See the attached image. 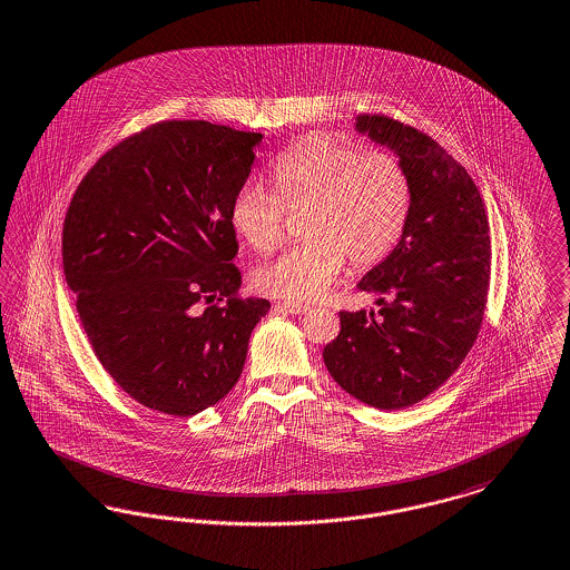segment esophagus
<instances>
[{"label":"esophagus","mask_w":570,"mask_h":570,"mask_svg":"<svg viewBox=\"0 0 570 570\" xmlns=\"http://www.w3.org/2000/svg\"><path fill=\"white\" fill-rule=\"evenodd\" d=\"M275 309H282V312H288V314L301 316V314H307L312 307H309V305H305V303H291V301H282V303H277V305H275Z\"/></svg>","instance_id":"obj_1"}]
</instances>
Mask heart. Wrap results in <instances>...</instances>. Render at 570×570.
Instances as JSON below:
<instances>
[{"label":"heart","instance_id":"b5f03b06","mask_svg":"<svg viewBox=\"0 0 570 570\" xmlns=\"http://www.w3.org/2000/svg\"><path fill=\"white\" fill-rule=\"evenodd\" d=\"M275 195L258 184L237 188L228 205L233 233L256 252L282 242L286 212L303 214L307 242L263 263L252 275L263 295L312 301L345 263H382L401 242L411 209L405 165L387 153H366L347 137L312 134L275 160Z\"/></svg>","mask_w":570,"mask_h":570}]
</instances>
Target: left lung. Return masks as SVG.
Segmentation results:
<instances>
[{
	"instance_id": "left-lung-1",
	"label": "left lung",
	"mask_w": 570,
	"mask_h": 570,
	"mask_svg": "<svg viewBox=\"0 0 570 570\" xmlns=\"http://www.w3.org/2000/svg\"><path fill=\"white\" fill-rule=\"evenodd\" d=\"M354 129L405 165L410 218L396 248L356 284L380 309L342 312L322 358L354 399L403 410L448 382L478 340L490 225L473 178L433 137L387 116H358Z\"/></svg>"
}]
</instances>
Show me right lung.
<instances>
[{
	"mask_svg": "<svg viewBox=\"0 0 570 570\" xmlns=\"http://www.w3.org/2000/svg\"><path fill=\"white\" fill-rule=\"evenodd\" d=\"M263 134L165 120L92 165L69 204L63 274L95 356L137 403L188 417L237 384L267 298L237 296L228 205Z\"/></svg>",
	"mask_w": 570,
	"mask_h": 570,
	"instance_id": "obj_1",
	"label": "right lung"
}]
</instances>
